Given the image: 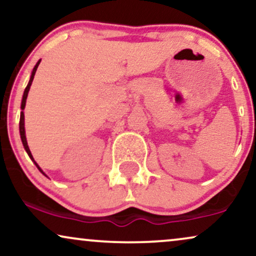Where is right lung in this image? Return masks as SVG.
Listing matches in <instances>:
<instances>
[{"instance_id": "add662e5", "label": "right lung", "mask_w": 256, "mask_h": 256, "mask_svg": "<svg viewBox=\"0 0 256 256\" xmlns=\"http://www.w3.org/2000/svg\"><path fill=\"white\" fill-rule=\"evenodd\" d=\"M40 60L37 62V64L34 65V70H32V72H31V76H30V80H29V82H28V86L26 87V90H24V93H23L22 104H20V110H22V112H20V140H22V143H23L24 149H26V152H28V155H29V157L31 158V160H32V162H34V164H36V166L38 168V170H40V172L44 174V176H46V174H44V171L40 169V166H38V164L36 163V160H34L32 155H31V152H30V149H29V146H28V142H26V128H24V112H23V110H24V108H26L28 93H29V90H30V86H31V84H32V80H34V73H36V71H37V68H38V65H40ZM46 177H48V176H46Z\"/></svg>"}]
</instances>
